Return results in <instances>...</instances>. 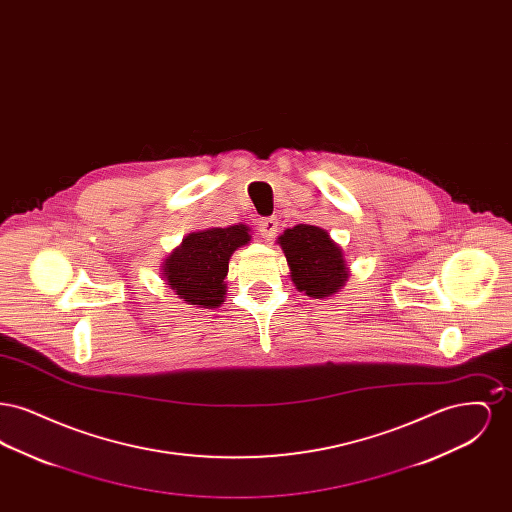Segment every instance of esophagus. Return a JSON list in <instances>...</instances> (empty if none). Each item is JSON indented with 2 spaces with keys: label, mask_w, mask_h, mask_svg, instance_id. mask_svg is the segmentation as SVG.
Wrapping results in <instances>:
<instances>
[{
  "label": "esophagus",
  "mask_w": 512,
  "mask_h": 512,
  "mask_svg": "<svg viewBox=\"0 0 512 512\" xmlns=\"http://www.w3.org/2000/svg\"><path fill=\"white\" fill-rule=\"evenodd\" d=\"M257 230H259V234L263 236V238H272L274 234H276V230H278V219L276 217H265V219L259 220L257 222Z\"/></svg>",
  "instance_id": "34e87169"
}]
</instances>
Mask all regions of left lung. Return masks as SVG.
Wrapping results in <instances>:
<instances>
[{
    "label": "left lung",
    "mask_w": 512,
    "mask_h": 512,
    "mask_svg": "<svg viewBox=\"0 0 512 512\" xmlns=\"http://www.w3.org/2000/svg\"><path fill=\"white\" fill-rule=\"evenodd\" d=\"M278 244L282 245L292 270V282L299 292L320 299L338 292L343 286L347 278L343 253L326 230L311 224H297L278 238Z\"/></svg>",
    "instance_id": "8db88e82"
}]
</instances>
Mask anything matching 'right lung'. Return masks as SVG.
Here are the masks:
<instances>
[{
  "label": "right lung",
  "instance_id": "right-lung-1",
  "mask_svg": "<svg viewBox=\"0 0 512 512\" xmlns=\"http://www.w3.org/2000/svg\"><path fill=\"white\" fill-rule=\"evenodd\" d=\"M245 224L209 228L184 238L165 261L163 276L174 293L190 305L219 307L224 301V278L230 255L249 242Z\"/></svg>",
  "mask_w": 512,
  "mask_h": 512
}]
</instances>
